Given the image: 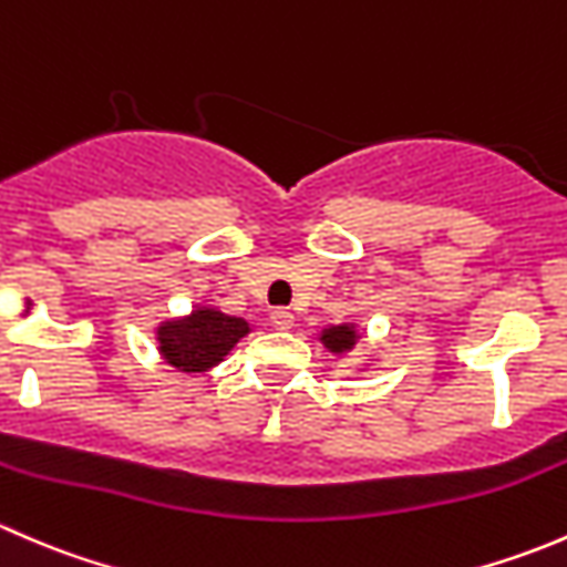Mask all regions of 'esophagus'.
<instances>
[{
    "mask_svg": "<svg viewBox=\"0 0 567 567\" xmlns=\"http://www.w3.org/2000/svg\"><path fill=\"white\" fill-rule=\"evenodd\" d=\"M271 323L277 326L279 331H290L296 326V316L290 310H282V307H279V310L271 312Z\"/></svg>",
    "mask_w": 567,
    "mask_h": 567,
    "instance_id": "esophagus-1",
    "label": "esophagus"
}]
</instances>
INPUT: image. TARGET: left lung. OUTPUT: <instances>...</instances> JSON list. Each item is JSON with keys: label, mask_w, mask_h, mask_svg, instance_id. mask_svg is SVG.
<instances>
[{"label": "left lung", "mask_w": 567, "mask_h": 567, "mask_svg": "<svg viewBox=\"0 0 567 567\" xmlns=\"http://www.w3.org/2000/svg\"><path fill=\"white\" fill-rule=\"evenodd\" d=\"M362 337L364 329L357 320H342V323L323 326V329L318 331V342L331 353V357H348V353H353L359 348V342H362ZM375 362H379V357H375V351H370L368 357H364V362L357 364V373H364V370L373 368Z\"/></svg>", "instance_id": "1"}]
</instances>
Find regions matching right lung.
<instances>
[{"mask_svg":"<svg viewBox=\"0 0 567 567\" xmlns=\"http://www.w3.org/2000/svg\"><path fill=\"white\" fill-rule=\"evenodd\" d=\"M251 329L247 318L227 316L214 305H194L186 316L158 320L153 337L164 364L177 373L203 375L225 362Z\"/></svg>","mask_w":567,"mask_h":567,"instance_id":"obj_1","label":"right lung"}]
</instances>
